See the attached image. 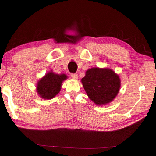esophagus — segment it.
Masks as SVG:
<instances>
[{"instance_id":"esophagus-1","label":"esophagus","mask_w":156,"mask_h":156,"mask_svg":"<svg viewBox=\"0 0 156 156\" xmlns=\"http://www.w3.org/2000/svg\"><path fill=\"white\" fill-rule=\"evenodd\" d=\"M71 77L73 79H74V80H77L78 76L77 73H71Z\"/></svg>"}]
</instances>
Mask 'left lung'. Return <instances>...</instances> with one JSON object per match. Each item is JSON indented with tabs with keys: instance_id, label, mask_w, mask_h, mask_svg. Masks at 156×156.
Returning a JSON list of instances; mask_svg holds the SVG:
<instances>
[{
	"instance_id": "8db88e82",
	"label": "left lung",
	"mask_w": 156,
	"mask_h": 156,
	"mask_svg": "<svg viewBox=\"0 0 156 156\" xmlns=\"http://www.w3.org/2000/svg\"><path fill=\"white\" fill-rule=\"evenodd\" d=\"M81 83L90 100L100 106L112 101L121 87L119 76L106 67H93L87 70Z\"/></svg>"
}]
</instances>
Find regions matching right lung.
I'll list each match as a JSON object with an SVG mask.
<instances>
[{
  "instance_id": "right-lung-1",
  "label": "right lung",
  "mask_w": 156,
  "mask_h": 156,
  "mask_svg": "<svg viewBox=\"0 0 156 156\" xmlns=\"http://www.w3.org/2000/svg\"><path fill=\"white\" fill-rule=\"evenodd\" d=\"M68 78L65 73L57 74L50 71L38 80L36 90L39 97L44 100H50L61 91L62 83Z\"/></svg>"
}]
</instances>
